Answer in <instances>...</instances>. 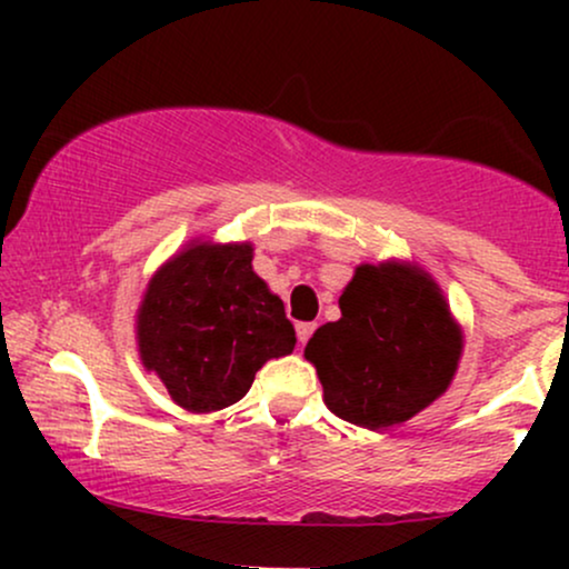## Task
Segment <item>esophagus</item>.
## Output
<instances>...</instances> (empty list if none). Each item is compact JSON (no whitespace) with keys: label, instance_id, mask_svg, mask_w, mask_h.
<instances>
[{"label":"esophagus","instance_id":"esophagus-1","mask_svg":"<svg viewBox=\"0 0 569 569\" xmlns=\"http://www.w3.org/2000/svg\"><path fill=\"white\" fill-rule=\"evenodd\" d=\"M312 331H316V323H297V339H299V345H305L307 339L312 337Z\"/></svg>","mask_w":569,"mask_h":569}]
</instances>
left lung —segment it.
Segmentation results:
<instances>
[{"label":"left lung","mask_w":569,"mask_h":569,"mask_svg":"<svg viewBox=\"0 0 569 569\" xmlns=\"http://www.w3.org/2000/svg\"><path fill=\"white\" fill-rule=\"evenodd\" d=\"M339 310L305 348L337 417L369 430L398 426L452 382L462 337L426 272L361 264Z\"/></svg>","instance_id":"8db88e82"}]
</instances>
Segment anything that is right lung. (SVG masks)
<instances>
[{"instance_id":"obj_1","label":"right lung","mask_w":569,"mask_h":569,"mask_svg":"<svg viewBox=\"0 0 569 569\" xmlns=\"http://www.w3.org/2000/svg\"><path fill=\"white\" fill-rule=\"evenodd\" d=\"M248 243H200L149 280L139 310L143 367L189 411L240 401L270 358L297 345L283 302L253 272Z\"/></svg>"}]
</instances>
